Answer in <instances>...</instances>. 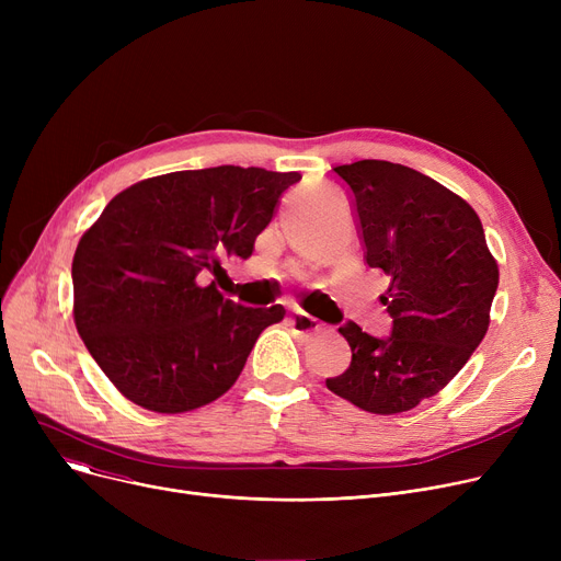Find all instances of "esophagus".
I'll return each mask as SVG.
<instances>
[{"label":"esophagus","mask_w":561,"mask_h":561,"mask_svg":"<svg viewBox=\"0 0 561 561\" xmlns=\"http://www.w3.org/2000/svg\"><path fill=\"white\" fill-rule=\"evenodd\" d=\"M288 325H290V330H293V332H296V334H302V336L313 334V332H318V330H320V322H318L313 316L305 313V311L290 313V316H288Z\"/></svg>","instance_id":"1"}]
</instances>
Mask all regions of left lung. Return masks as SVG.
Returning a JSON list of instances; mask_svg holds the SVG:
<instances>
[{
    "label": "left lung",
    "mask_w": 561,
    "mask_h": 561,
    "mask_svg": "<svg viewBox=\"0 0 561 561\" xmlns=\"http://www.w3.org/2000/svg\"><path fill=\"white\" fill-rule=\"evenodd\" d=\"M334 172L355 206L366 263L389 279L381 302L393 328L377 339L347 320L339 332L350 368L325 385L370 414H400L444 389L482 343L497 263L478 214L432 176L377 159Z\"/></svg>",
    "instance_id": "1"
}]
</instances>
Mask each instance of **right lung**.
<instances>
[{"mask_svg":"<svg viewBox=\"0 0 561 561\" xmlns=\"http://www.w3.org/2000/svg\"><path fill=\"white\" fill-rule=\"evenodd\" d=\"M298 172L218 165L170 172L117 193L72 259L75 325L134 404L182 414L227 393L284 307L225 300L199 273L248 259Z\"/></svg>","mask_w":561,"mask_h":561,"instance_id":"right-lung-1","label":"right lung"}]
</instances>
